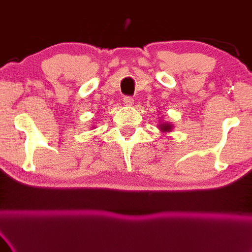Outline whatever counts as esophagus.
Segmentation results:
<instances>
[{
	"label": "esophagus",
	"mask_w": 252,
	"mask_h": 252,
	"mask_svg": "<svg viewBox=\"0 0 252 252\" xmlns=\"http://www.w3.org/2000/svg\"><path fill=\"white\" fill-rule=\"evenodd\" d=\"M123 104L126 105V106H132V104H134V99H132L131 96H124Z\"/></svg>",
	"instance_id": "1"
}]
</instances>
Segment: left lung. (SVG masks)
Returning <instances> with one entry per match:
<instances>
[{
	"instance_id": "1",
	"label": "left lung",
	"mask_w": 252,
	"mask_h": 252,
	"mask_svg": "<svg viewBox=\"0 0 252 252\" xmlns=\"http://www.w3.org/2000/svg\"><path fill=\"white\" fill-rule=\"evenodd\" d=\"M158 128H159V130L161 132H164V134H167V132L172 131L173 124L168 123V122H160L159 126H158Z\"/></svg>"
}]
</instances>
